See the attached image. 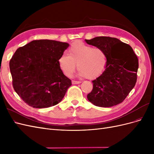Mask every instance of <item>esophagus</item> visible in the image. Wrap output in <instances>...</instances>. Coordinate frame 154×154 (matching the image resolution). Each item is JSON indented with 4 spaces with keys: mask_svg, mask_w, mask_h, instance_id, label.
<instances>
[{
    "mask_svg": "<svg viewBox=\"0 0 154 154\" xmlns=\"http://www.w3.org/2000/svg\"><path fill=\"white\" fill-rule=\"evenodd\" d=\"M81 82L80 81H75V80H72V83L73 85H75V84H79V83H80Z\"/></svg>",
    "mask_w": 154,
    "mask_h": 154,
    "instance_id": "esophagus-1",
    "label": "esophagus"
}]
</instances>
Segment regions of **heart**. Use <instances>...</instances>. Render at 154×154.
Instances as JSON below:
<instances>
[{
  "label": "heart",
  "instance_id": "1",
  "mask_svg": "<svg viewBox=\"0 0 154 154\" xmlns=\"http://www.w3.org/2000/svg\"><path fill=\"white\" fill-rule=\"evenodd\" d=\"M69 54H62L58 58V66L65 75H72L76 67L78 74L88 79H94L104 72L106 67L107 57L105 51L100 48L75 41L70 45Z\"/></svg>",
  "mask_w": 154,
  "mask_h": 154
}]
</instances>
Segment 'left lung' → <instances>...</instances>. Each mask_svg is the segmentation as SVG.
I'll use <instances>...</instances> for the list:
<instances>
[{
	"label": "left lung",
	"mask_w": 154,
	"mask_h": 154,
	"mask_svg": "<svg viewBox=\"0 0 154 154\" xmlns=\"http://www.w3.org/2000/svg\"><path fill=\"white\" fill-rule=\"evenodd\" d=\"M89 45L103 49L107 57L106 69L93 80L87 99L97 106L110 107L123 102L137 82L138 58L131 46L118 38L97 36L85 40Z\"/></svg>",
	"instance_id": "1"
}]
</instances>
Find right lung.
Here are the masks:
<instances>
[{"instance_id": "1", "label": "right lung", "mask_w": 154, "mask_h": 154, "mask_svg": "<svg viewBox=\"0 0 154 154\" xmlns=\"http://www.w3.org/2000/svg\"><path fill=\"white\" fill-rule=\"evenodd\" d=\"M69 44L36 40L20 47L10 61L14 90L33 108H48L62 100L72 85L60 69L58 60Z\"/></svg>"}]
</instances>
